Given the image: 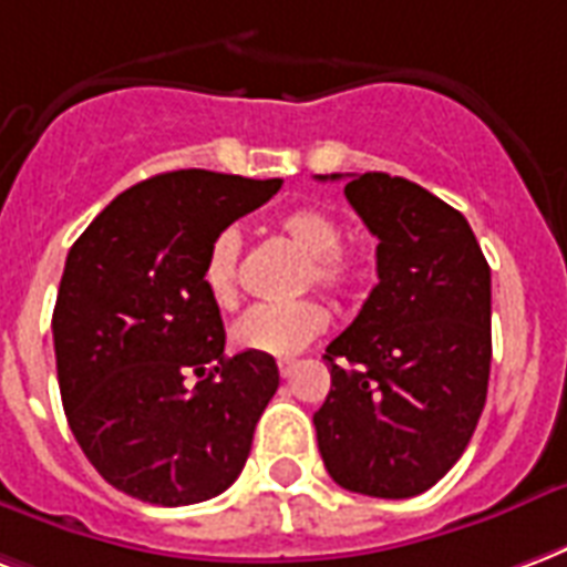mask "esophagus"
Here are the masks:
<instances>
[{"label": "esophagus", "mask_w": 567, "mask_h": 567, "mask_svg": "<svg viewBox=\"0 0 567 567\" xmlns=\"http://www.w3.org/2000/svg\"><path fill=\"white\" fill-rule=\"evenodd\" d=\"M295 369H297V360L295 358H279V372H282L285 379H288V375H291Z\"/></svg>", "instance_id": "obj_1"}]
</instances>
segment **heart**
Wrapping results in <instances>:
<instances>
[{
  "mask_svg": "<svg viewBox=\"0 0 567 567\" xmlns=\"http://www.w3.org/2000/svg\"><path fill=\"white\" fill-rule=\"evenodd\" d=\"M276 230L306 255L300 282L324 288L330 295H348L360 282L358 261L342 249V228L337 219L312 207L291 209L276 221ZM200 285L209 303L230 309L240 297V234L219 230L200 264ZM327 327V309L316 297L288 303H258L234 324V346L264 358H291Z\"/></svg>",
  "mask_w": 567,
  "mask_h": 567,
  "instance_id": "b5f03b06",
  "label": "heart"
}]
</instances>
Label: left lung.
<instances>
[{
  "mask_svg": "<svg viewBox=\"0 0 567 567\" xmlns=\"http://www.w3.org/2000/svg\"><path fill=\"white\" fill-rule=\"evenodd\" d=\"M346 198L379 237V285L327 346L318 451L351 493L412 498L451 472L484 412L489 264L463 213L417 183L354 174Z\"/></svg>",
  "mask_w": 567,
  "mask_h": 567,
  "instance_id": "1",
  "label": "left lung"
}]
</instances>
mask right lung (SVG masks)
Here are the masks:
<instances>
[{
    "label": "right lung",
    "mask_w": 567,
    "mask_h": 567,
    "mask_svg": "<svg viewBox=\"0 0 567 567\" xmlns=\"http://www.w3.org/2000/svg\"><path fill=\"white\" fill-rule=\"evenodd\" d=\"M282 179L171 171L92 219L71 246L53 309L62 409L95 472L125 496L179 507L225 493L279 388L264 354H225L200 285L213 237Z\"/></svg>",
    "instance_id": "obj_1"
}]
</instances>
